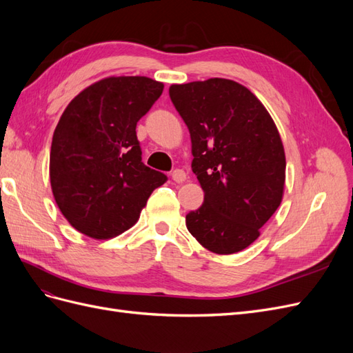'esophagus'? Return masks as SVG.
I'll return each instance as SVG.
<instances>
[{
  "mask_svg": "<svg viewBox=\"0 0 353 353\" xmlns=\"http://www.w3.org/2000/svg\"><path fill=\"white\" fill-rule=\"evenodd\" d=\"M170 176H172L175 183H184V181L187 179V174L184 172L183 169H175Z\"/></svg>",
  "mask_w": 353,
  "mask_h": 353,
  "instance_id": "34e87169",
  "label": "esophagus"
}]
</instances>
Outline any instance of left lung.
I'll return each mask as SVG.
<instances>
[{"mask_svg":"<svg viewBox=\"0 0 353 353\" xmlns=\"http://www.w3.org/2000/svg\"><path fill=\"white\" fill-rule=\"evenodd\" d=\"M191 137V169L205 201L185 216L188 231L218 254L261 236L284 194L285 154L271 114L244 85L210 78L169 88Z\"/></svg>","mask_w":353,"mask_h":353,"instance_id":"1","label":"left lung"}]
</instances>
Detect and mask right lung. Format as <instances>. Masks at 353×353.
<instances>
[{
    "mask_svg": "<svg viewBox=\"0 0 353 353\" xmlns=\"http://www.w3.org/2000/svg\"><path fill=\"white\" fill-rule=\"evenodd\" d=\"M147 77H110L81 91L63 112L50 153L52 196L70 225L95 240L130 230L168 179L141 162L137 122L162 95Z\"/></svg>",
    "mask_w": 353,
    "mask_h": 353,
    "instance_id": "add662e5",
    "label": "right lung"
}]
</instances>
